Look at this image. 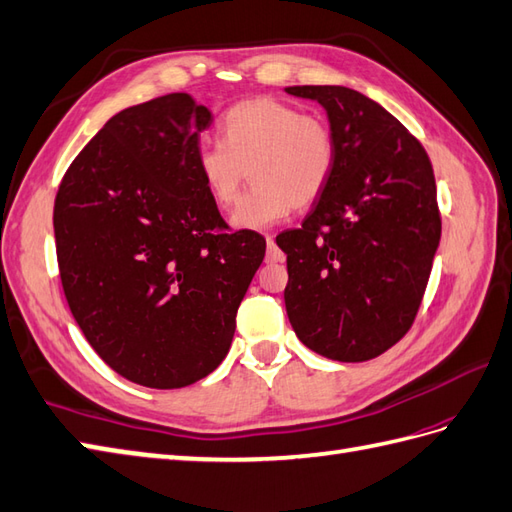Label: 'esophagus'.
Masks as SVG:
<instances>
[{"label": "esophagus", "instance_id": "34e87169", "mask_svg": "<svg viewBox=\"0 0 512 512\" xmlns=\"http://www.w3.org/2000/svg\"><path fill=\"white\" fill-rule=\"evenodd\" d=\"M284 254L280 252V247L273 241V236H267V263H282Z\"/></svg>", "mask_w": 512, "mask_h": 512}]
</instances>
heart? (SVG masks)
<instances>
[{
  "instance_id": "b5f03b06",
  "label": "heart",
  "mask_w": 512,
  "mask_h": 512,
  "mask_svg": "<svg viewBox=\"0 0 512 512\" xmlns=\"http://www.w3.org/2000/svg\"><path fill=\"white\" fill-rule=\"evenodd\" d=\"M332 128L315 115L273 97H254L232 106L221 121V143L197 154V171L210 199L230 208L252 178V189L230 217L236 230H263L313 206L334 169Z\"/></svg>"
}]
</instances>
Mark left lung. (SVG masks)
<instances>
[{"instance_id": "8db88e82", "label": "left lung", "mask_w": 512, "mask_h": 512, "mask_svg": "<svg viewBox=\"0 0 512 512\" xmlns=\"http://www.w3.org/2000/svg\"><path fill=\"white\" fill-rule=\"evenodd\" d=\"M328 112L336 158L286 254V315L310 350L363 363L413 326L441 241L432 162L391 112L345 86H289Z\"/></svg>"}]
</instances>
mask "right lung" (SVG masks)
<instances>
[{
	"instance_id": "1",
	"label": "right lung",
	"mask_w": 512,
	"mask_h": 512,
	"mask_svg": "<svg viewBox=\"0 0 512 512\" xmlns=\"http://www.w3.org/2000/svg\"><path fill=\"white\" fill-rule=\"evenodd\" d=\"M206 106L169 93L117 112L71 162L54 202L67 304L119 376L182 389L226 358L236 310L265 258L230 232L197 171Z\"/></svg>"
}]
</instances>
